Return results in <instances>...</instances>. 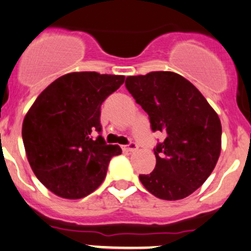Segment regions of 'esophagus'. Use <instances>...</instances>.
I'll return each instance as SVG.
<instances>
[{
  "mask_svg": "<svg viewBox=\"0 0 251 251\" xmlns=\"http://www.w3.org/2000/svg\"><path fill=\"white\" fill-rule=\"evenodd\" d=\"M123 151H126V152H136L137 150H139V147H137L136 144H134V142H131V144L129 145H126V146H123Z\"/></svg>",
  "mask_w": 251,
  "mask_h": 251,
  "instance_id": "obj_1",
  "label": "esophagus"
}]
</instances>
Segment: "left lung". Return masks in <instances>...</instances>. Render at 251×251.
<instances>
[{
	"instance_id": "obj_1",
	"label": "left lung",
	"mask_w": 251,
	"mask_h": 251,
	"mask_svg": "<svg viewBox=\"0 0 251 251\" xmlns=\"http://www.w3.org/2000/svg\"><path fill=\"white\" fill-rule=\"evenodd\" d=\"M126 87L150 116L152 130L165 134L164 142L154 148V170L140 175V180L161 200L187 198L217 165L222 151L219 116L200 91L177 73L126 76Z\"/></svg>"
}]
</instances>
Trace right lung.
<instances>
[{
	"instance_id": "right-lung-1",
	"label": "right lung",
	"mask_w": 251,
	"mask_h": 251,
	"mask_svg": "<svg viewBox=\"0 0 251 251\" xmlns=\"http://www.w3.org/2000/svg\"><path fill=\"white\" fill-rule=\"evenodd\" d=\"M125 75L74 72L56 79L34 100L23 122V141L32 171L51 193L85 198L103 183L107 165L122 153L106 145L100 106L125 82Z\"/></svg>"
}]
</instances>
